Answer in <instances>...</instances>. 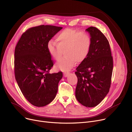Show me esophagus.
Segmentation results:
<instances>
[{
	"mask_svg": "<svg viewBox=\"0 0 132 132\" xmlns=\"http://www.w3.org/2000/svg\"><path fill=\"white\" fill-rule=\"evenodd\" d=\"M69 74H70V73H69L68 72H64V76L65 77H67V76L69 75Z\"/></svg>",
	"mask_w": 132,
	"mask_h": 132,
	"instance_id": "34e87169",
	"label": "esophagus"
}]
</instances>
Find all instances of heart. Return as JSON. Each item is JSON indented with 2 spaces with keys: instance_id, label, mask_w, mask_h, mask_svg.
I'll use <instances>...</instances> for the list:
<instances>
[{
  "instance_id": "heart-1",
  "label": "heart",
  "mask_w": 132,
  "mask_h": 132,
  "mask_svg": "<svg viewBox=\"0 0 132 132\" xmlns=\"http://www.w3.org/2000/svg\"><path fill=\"white\" fill-rule=\"evenodd\" d=\"M56 43L50 40L47 49L51 56L59 61L65 51L66 56L57 64L56 67L62 71H68L88 57L92 45V38L89 34L67 28L61 31L57 36Z\"/></svg>"
}]
</instances>
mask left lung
Wrapping results in <instances>:
<instances>
[{"instance_id":"1","label":"left lung","mask_w":132,"mask_h":132,"mask_svg":"<svg viewBox=\"0 0 132 132\" xmlns=\"http://www.w3.org/2000/svg\"><path fill=\"white\" fill-rule=\"evenodd\" d=\"M86 30L92 37V45L88 57L76 69L78 84L75 97L82 105L93 108L99 104L109 92L113 58L104 35L94 27Z\"/></svg>"}]
</instances>
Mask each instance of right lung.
<instances>
[{"instance_id":"obj_1","label":"right lung","mask_w":132,"mask_h":132,"mask_svg":"<svg viewBox=\"0 0 132 132\" xmlns=\"http://www.w3.org/2000/svg\"><path fill=\"white\" fill-rule=\"evenodd\" d=\"M62 27L40 25L27 30L14 51L16 81L24 97L37 107L50 103L57 95L62 73H49L53 66L47 43Z\"/></svg>"}]
</instances>
